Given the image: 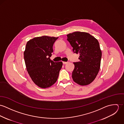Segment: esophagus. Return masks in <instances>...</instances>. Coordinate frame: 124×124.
Wrapping results in <instances>:
<instances>
[{
    "label": "esophagus",
    "mask_w": 124,
    "mask_h": 124,
    "mask_svg": "<svg viewBox=\"0 0 124 124\" xmlns=\"http://www.w3.org/2000/svg\"><path fill=\"white\" fill-rule=\"evenodd\" d=\"M62 63H63V64H67V62H62Z\"/></svg>",
    "instance_id": "34e87169"
}]
</instances>
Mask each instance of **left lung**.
<instances>
[{
    "label": "left lung",
    "mask_w": 124,
    "mask_h": 124,
    "mask_svg": "<svg viewBox=\"0 0 124 124\" xmlns=\"http://www.w3.org/2000/svg\"><path fill=\"white\" fill-rule=\"evenodd\" d=\"M67 36L73 53L80 54V61L73 62L72 79L79 85H88L94 80L100 70L102 52L99 43L86 32L76 31Z\"/></svg>",
    "instance_id": "8db88e82"
}]
</instances>
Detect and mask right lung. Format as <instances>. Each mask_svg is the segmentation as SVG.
Returning a JSON list of instances; mask_svg holds the SVG:
<instances>
[{
  "instance_id": "obj_1",
  "label": "right lung",
  "mask_w": 124,
  "mask_h": 124,
  "mask_svg": "<svg viewBox=\"0 0 124 124\" xmlns=\"http://www.w3.org/2000/svg\"><path fill=\"white\" fill-rule=\"evenodd\" d=\"M58 37L42 36L27 42L24 58L27 70L33 82L40 88L51 86L57 81L62 62H54L50 57L53 53V44Z\"/></svg>"
}]
</instances>
